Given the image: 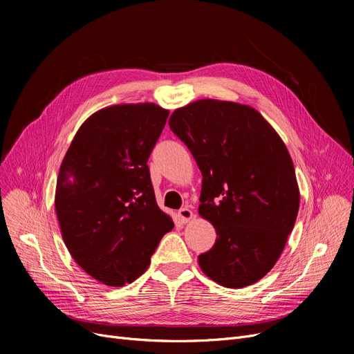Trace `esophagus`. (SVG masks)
Listing matches in <instances>:
<instances>
[{"instance_id":"34e87169","label":"esophagus","mask_w":354,"mask_h":354,"mask_svg":"<svg viewBox=\"0 0 354 354\" xmlns=\"http://www.w3.org/2000/svg\"><path fill=\"white\" fill-rule=\"evenodd\" d=\"M178 216L179 219L183 222V224H188V222H191L192 219H195V215L194 212L189 209V208H182L178 211Z\"/></svg>"}]
</instances>
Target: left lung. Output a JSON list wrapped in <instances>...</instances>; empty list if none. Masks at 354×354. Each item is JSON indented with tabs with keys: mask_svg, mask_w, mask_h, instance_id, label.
I'll return each instance as SVG.
<instances>
[{
	"mask_svg": "<svg viewBox=\"0 0 354 354\" xmlns=\"http://www.w3.org/2000/svg\"><path fill=\"white\" fill-rule=\"evenodd\" d=\"M172 132L202 174L199 215L216 231L198 257L211 280L227 288L257 283L275 266L300 207L287 147L251 106L202 99L176 109Z\"/></svg>",
	"mask_w": 354,
	"mask_h": 354,
	"instance_id": "8db88e82",
	"label": "left lung"
}]
</instances>
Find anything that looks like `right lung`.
<instances>
[{
	"instance_id": "add662e5",
	"label": "right lung",
	"mask_w": 354,
	"mask_h": 354,
	"mask_svg": "<svg viewBox=\"0 0 354 354\" xmlns=\"http://www.w3.org/2000/svg\"><path fill=\"white\" fill-rule=\"evenodd\" d=\"M167 115L155 103L97 110L62 162L54 198L62 236L74 261L102 284L133 283L174 228L147 167Z\"/></svg>"
}]
</instances>
